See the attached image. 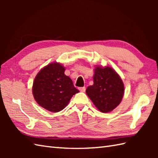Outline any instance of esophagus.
Masks as SVG:
<instances>
[{"mask_svg": "<svg viewBox=\"0 0 158 158\" xmlns=\"http://www.w3.org/2000/svg\"><path fill=\"white\" fill-rule=\"evenodd\" d=\"M79 89L81 92H85V87H82V88H79Z\"/></svg>", "mask_w": 158, "mask_h": 158, "instance_id": "34e87169", "label": "esophagus"}]
</instances>
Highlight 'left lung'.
<instances>
[{
	"label": "left lung",
	"mask_w": 158,
	"mask_h": 158,
	"mask_svg": "<svg viewBox=\"0 0 158 158\" xmlns=\"http://www.w3.org/2000/svg\"><path fill=\"white\" fill-rule=\"evenodd\" d=\"M92 85L87 88L86 94L102 113H109L122 102L124 84L119 74L111 66L97 65L94 69Z\"/></svg>",
	"instance_id": "obj_1"
}]
</instances>
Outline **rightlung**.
I'll use <instances>...</instances> for the list:
<instances>
[{"label":"right lung","mask_w":158,"mask_h":158,"mask_svg":"<svg viewBox=\"0 0 158 158\" xmlns=\"http://www.w3.org/2000/svg\"><path fill=\"white\" fill-rule=\"evenodd\" d=\"M65 67L60 62H52L40 70L32 85V94L36 102L52 113L63 110L72 96L79 91L66 76Z\"/></svg>","instance_id":"obj_1"}]
</instances>
